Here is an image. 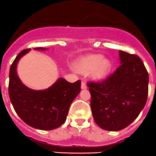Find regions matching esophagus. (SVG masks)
I'll use <instances>...</instances> for the list:
<instances>
[{
    "instance_id": "obj_1",
    "label": "esophagus",
    "mask_w": 156,
    "mask_h": 156,
    "mask_svg": "<svg viewBox=\"0 0 156 156\" xmlns=\"http://www.w3.org/2000/svg\"><path fill=\"white\" fill-rule=\"evenodd\" d=\"M87 84L86 83L84 82V81H82V83H81V89H87Z\"/></svg>"
}]
</instances>
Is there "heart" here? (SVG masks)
Here are the masks:
<instances>
[{"mask_svg": "<svg viewBox=\"0 0 156 156\" xmlns=\"http://www.w3.org/2000/svg\"><path fill=\"white\" fill-rule=\"evenodd\" d=\"M74 66L80 73H87L90 72V76L93 79L101 80L109 74L112 62L108 58H103L100 54H91L77 60Z\"/></svg>", "mask_w": 156, "mask_h": 156, "instance_id": "1", "label": "heart"}]
</instances>
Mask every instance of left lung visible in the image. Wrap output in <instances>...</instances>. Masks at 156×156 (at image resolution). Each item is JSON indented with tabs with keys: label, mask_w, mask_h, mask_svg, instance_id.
Listing matches in <instances>:
<instances>
[{
	"label": "left lung",
	"mask_w": 156,
	"mask_h": 156,
	"mask_svg": "<svg viewBox=\"0 0 156 156\" xmlns=\"http://www.w3.org/2000/svg\"><path fill=\"white\" fill-rule=\"evenodd\" d=\"M120 66L102 82L87 83L92 114L101 128L117 131L138 116L147 101L148 73L136 55L119 51Z\"/></svg>",
	"instance_id": "obj_1"
}]
</instances>
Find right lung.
<instances>
[{
    "instance_id": "right-lung-1",
    "label": "right lung",
    "mask_w": 156,
    "mask_h": 156,
    "mask_svg": "<svg viewBox=\"0 0 156 156\" xmlns=\"http://www.w3.org/2000/svg\"><path fill=\"white\" fill-rule=\"evenodd\" d=\"M35 50L45 51L37 48ZM31 49L22 51L11 66L8 94L16 113L27 125L43 130L56 129L66 120L69 108L80 92L81 81L69 83L59 78L52 86L41 90H32L18 76L17 64Z\"/></svg>"
}]
</instances>
